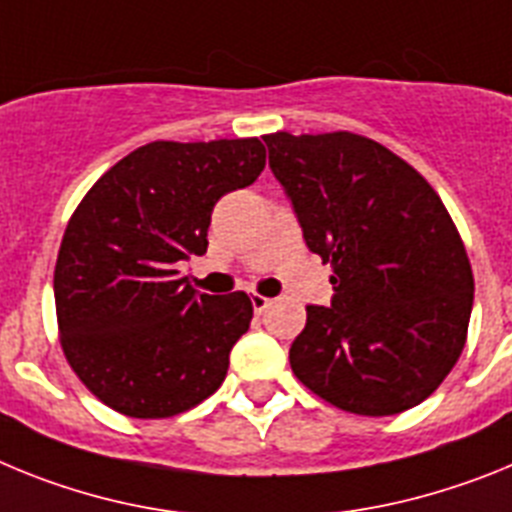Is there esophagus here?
I'll use <instances>...</instances> for the list:
<instances>
[{"label":"esophagus","mask_w":512,"mask_h":512,"mask_svg":"<svg viewBox=\"0 0 512 512\" xmlns=\"http://www.w3.org/2000/svg\"><path fill=\"white\" fill-rule=\"evenodd\" d=\"M270 304H273V299H268V296H260V293H252V309H255V314L268 311Z\"/></svg>","instance_id":"34e87169"}]
</instances>
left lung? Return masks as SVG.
Segmentation results:
<instances>
[{"label":"left lung","mask_w":512,"mask_h":512,"mask_svg":"<svg viewBox=\"0 0 512 512\" xmlns=\"http://www.w3.org/2000/svg\"><path fill=\"white\" fill-rule=\"evenodd\" d=\"M304 239L330 262L332 306H306L296 379L353 415H399L443 384L466 345L474 275L425 177L350 131L262 136Z\"/></svg>","instance_id":"1"}]
</instances>
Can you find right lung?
Returning a JSON list of instances; mask_svg holds the SVG:
<instances>
[{
    "instance_id": "obj_1",
    "label": "right lung",
    "mask_w": 512,
    "mask_h": 512,
    "mask_svg": "<svg viewBox=\"0 0 512 512\" xmlns=\"http://www.w3.org/2000/svg\"><path fill=\"white\" fill-rule=\"evenodd\" d=\"M265 167L260 139L151 141L87 190L61 239L53 299L71 371L110 410L162 420L219 389L252 301L195 293L180 262L208 247L221 195Z\"/></svg>"
}]
</instances>
